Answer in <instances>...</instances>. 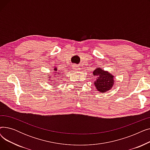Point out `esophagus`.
Masks as SVG:
<instances>
[{"mask_svg": "<svg viewBox=\"0 0 150 150\" xmlns=\"http://www.w3.org/2000/svg\"><path fill=\"white\" fill-rule=\"evenodd\" d=\"M73 68L75 69V70H80L81 69L80 68H79L77 66H76V65H74L73 66Z\"/></svg>", "mask_w": 150, "mask_h": 150, "instance_id": "1", "label": "esophagus"}]
</instances>
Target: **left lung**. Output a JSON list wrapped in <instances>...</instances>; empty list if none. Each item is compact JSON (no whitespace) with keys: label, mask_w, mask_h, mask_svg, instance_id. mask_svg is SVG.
<instances>
[{"label":"left lung","mask_w":150,"mask_h":150,"mask_svg":"<svg viewBox=\"0 0 150 150\" xmlns=\"http://www.w3.org/2000/svg\"><path fill=\"white\" fill-rule=\"evenodd\" d=\"M93 75L97 77L94 85L98 91L104 93L111 89L114 84V76L108 71H105L101 68H97L93 70Z\"/></svg>","instance_id":"obj_1"}]
</instances>
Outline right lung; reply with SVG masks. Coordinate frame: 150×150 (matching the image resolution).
Listing matches in <instances>:
<instances>
[{
  "mask_svg": "<svg viewBox=\"0 0 150 150\" xmlns=\"http://www.w3.org/2000/svg\"><path fill=\"white\" fill-rule=\"evenodd\" d=\"M54 70H56V71H57V69L56 68H54ZM58 74H60V73H59V72Z\"/></svg>",
  "mask_w": 150,
  "mask_h": 150,
  "instance_id": "add662e5",
  "label": "right lung"
}]
</instances>
